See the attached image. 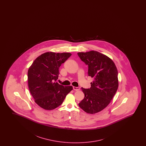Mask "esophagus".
Here are the masks:
<instances>
[{"instance_id":"esophagus-1","label":"esophagus","mask_w":146,"mask_h":146,"mask_svg":"<svg viewBox=\"0 0 146 146\" xmlns=\"http://www.w3.org/2000/svg\"><path fill=\"white\" fill-rule=\"evenodd\" d=\"M73 90H75V91H79L80 90V88L79 87H73Z\"/></svg>"}]
</instances>
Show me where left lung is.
Instances as JSON below:
<instances>
[{
	"mask_svg": "<svg viewBox=\"0 0 146 146\" xmlns=\"http://www.w3.org/2000/svg\"><path fill=\"white\" fill-rule=\"evenodd\" d=\"M88 65L89 76L94 78L90 89L82 88L85 97L79 106L88 114L101 111L109 104L118 89V70L108 56L96 51L77 53Z\"/></svg>",
	"mask_w": 146,
	"mask_h": 146,
	"instance_id": "1",
	"label": "left lung"
}]
</instances>
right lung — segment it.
Returning a JSON list of instances; mask_svg holds the SVG:
<instances>
[{"instance_id": "add662e5", "label": "right lung", "mask_w": 146, "mask_h": 146, "mask_svg": "<svg viewBox=\"0 0 146 146\" xmlns=\"http://www.w3.org/2000/svg\"><path fill=\"white\" fill-rule=\"evenodd\" d=\"M72 54L48 52L38 56L28 71V84L30 93L38 106L51 110L62 104L72 86H64L56 80L59 69Z\"/></svg>"}]
</instances>
